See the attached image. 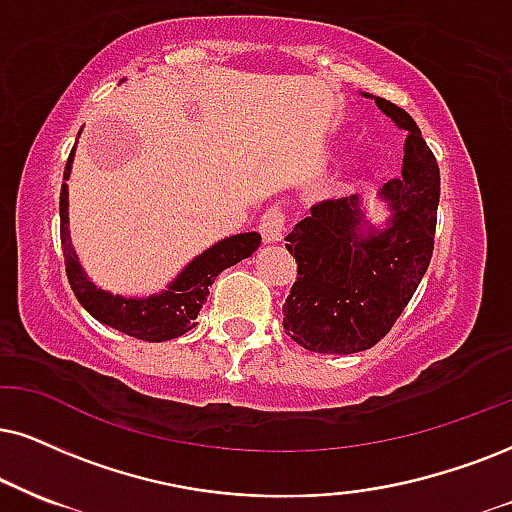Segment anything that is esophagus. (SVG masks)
Wrapping results in <instances>:
<instances>
[{
	"label": "esophagus",
	"mask_w": 512,
	"mask_h": 512,
	"mask_svg": "<svg viewBox=\"0 0 512 512\" xmlns=\"http://www.w3.org/2000/svg\"><path fill=\"white\" fill-rule=\"evenodd\" d=\"M287 216L280 211V208H268L266 213H263L261 223H258V230H261V237L263 242L273 244V242H282V237H285V230H287Z\"/></svg>",
	"instance_id": "1"
}]
</instances>
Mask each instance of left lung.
I'll list each match as a JSON object with an SVG mask.
<instances>
[{"instance_id": "8db88e82", "label": "left lung", "mask_w": 512, "mask_h": 512, "mask_svg": "<svg viewBox=\"0 0 512 512\" xmlns=\"http://www.w3.org/2000/svg\"><path fill=\"white\" fill-rule=\"evenodd\" d=\"M375 104L408 132L401 178L382 187L391 208L387 227L375 230L358 194H351L315 204L285 237L296 280L282 306V325L287 337L315 353L346 356L380 342L408 306L434 251L437 159L406 111L382 97Z\"/></svg>"}]
</instances>
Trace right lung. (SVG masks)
I'll list each match as a JSON object with an SVG mask.
<instances>
[{"label": "right lung", "instance_id": "obj_1", "mask_svg": "<svg viewBox=\"0 0 512 512\" xmlns=\"http://www.w3.org/2000/svg\"><path fill=\"white\" fill-rule=\"evenodd\" d=\"M75 151V149H73ZM73 151L66 161L63 180L71 175ZM59 213H61V249L63 263H66L68 285L73 294L92 318L99 323L113 327V330L130 334L144 342H168V339L180 337L192 330L194 320L204 306L208 287L213 280L223 273L225 268L249 258L261 244L258 232H242V235L220 239L211 249L194 258L182 273L170 282L166 292L151 294L147 299H125V296H113L104 289H97L87 280L85 270L80 268L78 256H75L71 237H68V185H61L59 197Z\"/></svg>", "mask_w": 512, "mask_h": 512}]
</instances>
